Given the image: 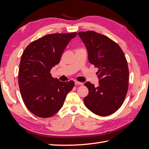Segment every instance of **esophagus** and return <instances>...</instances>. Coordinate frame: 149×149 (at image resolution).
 <instances>
[{
  "mask_svg": "<svg viewBox=\"0 0 149 149\" xmlns=\"http://www.w3.org/2000/svg\"><path fill=\"white\" fill-rule=\"evenodd\" d=\"M75 85H77V86H79V85H83V83H81V82L75 81Z\"/></svg>",
  "mask_w": 149,
  "mask_h": 149,
  "instance_id": "esophagus-1",
  "label": "esophagus"
}]
</instances>
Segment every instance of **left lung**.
Here are the masks:
<instances>
[{
  "mask_svg": "<svg viewBox=\"0 0 149 149\" xmlns=\"http://www.w3.org/2000/svg\"><path fill=\"white\" fill-rule=\"evenodd\" d=\"M87 49L88 60L99 68V86L86 82L89 93L84 99L87 108L99 116H108L122 105L128 90L129 68L124 54L118 44L102 34L78 33Z\"/></svg>",
  "mask_w": 149,
  "mask_h": 149,
  "instance_id": "obj_1",
  "label": "left lung"
}]
</instances>
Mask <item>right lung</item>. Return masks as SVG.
Wrapping results in <instances>:
<instances>
[{
  "mask_svg": "<svg viewBox=\"0 0 149 149\" xmlns=\"http://www.w3.org/2000/svg\"><path fill=\"white\" fill-rule=\"evenodd\" d=\"M77 33L47 34L34 41L22 54L18 71V85L25 105L41 118L59 111L74 82L59 81L50 74Z\"/></svg>",
  "mask_w": 149,
  "mask_h": 149,
  "instance_id": "add662e5",
  "label": "right lung"
}]
</instances>
